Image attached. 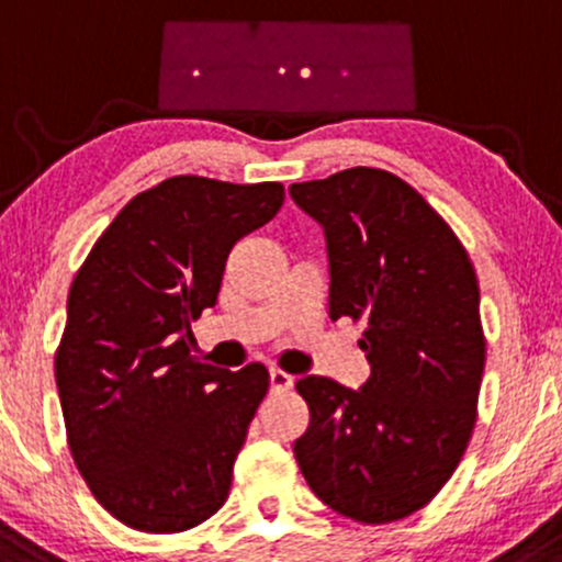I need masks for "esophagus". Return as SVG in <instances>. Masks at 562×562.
Here are the masks:
<instances>
[{"label":"esophagus","instance_id":"34e87169","mask_svg":"<svg viewBox=\"0 0 562 562\" xmlns=\"http://www.w3.org/2000/svg\"><path fill=\"white\" fill-rule=\"evenodd\" d=\"M292 374H286V371L281 369H270V390H273V393H286V390H292Z\"/></svg>","mask_w":562,"mask_h":562}]
</instances>
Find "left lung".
Listing matches in <instances>:
<instances>
[{"label":"left lung","instance_id":"8db88e82","mask_svg":"<svg viewBox=\"0 0 562 562\" xmlns=\"http://www.w3.org/2000/svg\"><path fill=\"white\" fill-rule=\"evenodd\" d=\"M324 228L329 315L363 321L361 390L302 376L311 425L294 457L321 502L380 526L443 488L470 443L485 366L475 268L443 217L393 172L352 167L294 182Z\"/></svg>","mask_w":562,"mask_h":562}]
</instances>
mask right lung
I'll use <instances>...</instances> for the list:
<instances>
[{"label":"right lung","instance_id":"1","mask_svg":"<svg viewBox=\"0 0 562 562\" xmlns=\"http://www.w3.org/2000/svg\"><path fill=\"white\" fill-rule=\"evenodd\" d=\"M281 204V182L169 178L113 217L71 283L55 352L68 449L135 531H188L228 499L270 376L201 363L191 321L217 302L233 244Z\"/></svg>","mask_w":562,"mask_h":562}]
</instances>
